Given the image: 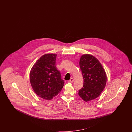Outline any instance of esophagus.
<instances>
[{
    "mask_svg": "<svg viewBox=\"0 0 132 132\" xmlns=\"http://www.w3.org/2000/svg\"><path fill=\"white\" fill-rule=\"evenodd\" d=\"M74 81V79L73 78H71V79L70 80H69L68 81V83H72Z\"/></svg>",
    "mask_w": 132,
    "mask_h": 132,
    "instance_id": "34e87169",
    "label": "esophagus"
}]
</instances>
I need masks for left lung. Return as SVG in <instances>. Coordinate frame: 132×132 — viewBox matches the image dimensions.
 I'll return each mask as SVG.
<instances>
[{
  "mask_svg": "<svg viewBox=\"0 0 132 132\" xmlns=\"http://www.w3.org/2000/svg\"><path fill=\"white\" fill-rule=\"evenodd\" d=\"M79 65L84 79L83 87L78 95L87 102L100 96L105 87L107 77L99 60L90 54L81 56Z\"/></svg>",
  "mask_w": 132,
  "mask_h": 132,
  "instance_id": "8db88e82",
  "label": "left lung"
}]
</instances>
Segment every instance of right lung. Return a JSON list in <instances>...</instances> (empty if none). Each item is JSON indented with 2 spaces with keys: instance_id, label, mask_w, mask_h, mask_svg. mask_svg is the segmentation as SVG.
Here are the masks:
<instances>
[{
  "instance_id": "right-lung-1",
  "label": "right lung",
  "mask_w": 132,
  "mask_h": 132,
  "mask_svg": "<svg viewBox=\"0 0 132 132\" xmlns=\"http://www.w3.org/2000/svg\"><path fill=\"white\" fill-rule=\"evenodd\" d=\"M56 56L55 54H46L40 56L30 72V82L33 90L44 100L52 99L64 86V81L56 67Z\"/></svg>"
}]
</instances>
